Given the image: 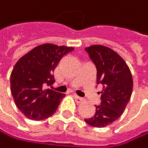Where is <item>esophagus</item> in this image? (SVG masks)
<instances>
[{
    "mask_svg": "<svg viewBox=\"0 0 148 148\" xmlns=\"http://www.w3.org/2000/svg\"><path fill=\"white\" fill-rule=\"evenodd\" d=\"M73 97H75V101L77 102V103H82L84 100H83V98H82V97H79L78 95H73Z\"/></svg>",
    "mask_w": 148,
    "mask_h": 148,
    "instance_id": "esophagus-1",
    "label": "esophagus"
}]
</instances>
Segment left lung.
Here are the masks:
<instances>
[{
	"label": "left lung",
	"mask_w": 148,
	"mask_h": 148,
	"mask_svg": "<svg viewBox=\"0 0 148 148\" xmlns=\"http://www.w3.org/2000/svg\"><path fill=\"white\" fill-rule=\"evenodd\" d=\"M85 50L96 67V84L101 85L102 90L95 114L84 121L92 127H104L123 114L131 98L133 78L125 60L111 48L94 45Z\"/></svg>",
	"instance_id": "1"
}]
</instances>
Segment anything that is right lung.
<instances>
[{"label":"right lung","mask_w":148,"mask_h":148,"mask_svg":"<svg viewBox=\"0 0 148 148\" xmlns=\"http://www.w3.org/2000/svg\"><path fill=\"white\" fill-rule=\"evenodd\" d=\"M73 50V47L46 43L16 62L10 76L11 94L16 107L27 118L41 121L56 112L65 95L46 89V86L54 83L53 70L62 57Z\"/></svg>","instance_id":"obj_1"}]
</instances>
